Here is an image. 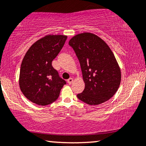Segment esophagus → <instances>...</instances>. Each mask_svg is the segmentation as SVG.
Masks as SVG:
<instances>
[{
	"label": "esophagus",
	"mask_w": 146,
	"mask_h": 146,
	"mask_svg": "<svg viewBox=\"0 0 146 146\" xmlns=\"http://www.w3.org/2000/svg\"><path fill=\"white\" fill-rule=\"evenodd\" d=\"M73 78H69V79H67V83L69 84H73Z\"/></svg>",
	"instance_id": "34e87169"
}]
</instances>
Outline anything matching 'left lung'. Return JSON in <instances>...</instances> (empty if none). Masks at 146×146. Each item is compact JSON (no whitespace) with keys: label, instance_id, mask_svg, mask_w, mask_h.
Wrapping results in <instances>:
<instances>
[{"label":"left lung","instance_id":"8db88e82","mask_svg":"<svg viewBox=\"0 0 146 146\" xmlns=\"http://www.w3.org/2000/svg\"><path fill=\"white\" fill-rule=\"evenodd\" d=\"M82 69L85 89L77 97L86 104L98 105L111 98L119 89L121 73L111 50L92 33L77 34L69 40Z\"/></svg>","mask_w":146,"mask_h":146}]
</instances>
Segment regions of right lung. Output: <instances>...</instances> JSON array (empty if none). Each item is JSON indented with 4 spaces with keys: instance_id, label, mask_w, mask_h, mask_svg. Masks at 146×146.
Returning <instances> with one entry per match:
<instances>
[{
    "instance_id": "1",
    "label": "right lung",
    "mask_w": 146,
    "mask_h": 146,
    "mask_svg": "<svg viewBox=\"0 0 146 146\" xmlns=\"http://www.w3.org/2000/svg\"><path fill=\"white\" fill-rule=\"evenodd\" d=\"M67 36L48 35L38 40L22 60L19 87L31 102L45 106L56 101L66 82L60 78L52 62L63 47Z\"/></svg>"
}]
</instances>
